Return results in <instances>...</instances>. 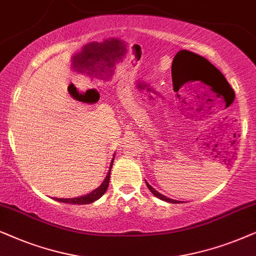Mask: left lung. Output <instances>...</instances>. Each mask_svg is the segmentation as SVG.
Returning <instances> with one entry per match:
<instances>
[{"label": "left lung", "mask_w": 256, "mask_h": 256, "mask_svg": "<svg viewBox=\"0 0 256 256\" xmlns=\"http://www.w3.org/2000/svg\"><path fill=\"white\" fill-rule=\"evenodd\" d=\"M190 54H192L193 56V60H199L200 62H202L204 64H205V66H207V69H202L199 71V74H196V78L199 80H202V82H204V83L205 84H210V82H212V80H214V78L216 77H220V80L224 82V83H226L228 86H230V85L228 84V82L226 80V78L224 77V74L220 72L219 70L216 69V66H213L212 63H210L208 60H207L206 58H204V57H202V56H199V54H193V52H190ZM210 86H212V85H210ZM146 185H148V190H151L152 192V194H154V196H156V198H159V199H162V200H164V202H171V204H176V202H176V200H173V199H170V198H168V196H162V194H160L159 192H156V190L153 188V187L150 185V184L146 182Z\"/></svg>", "instance_id": "8db88e82"}]
</instances>
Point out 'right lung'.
Segmentation results:
<instances>
[{
    "label": "right lung",
    "instance_id": "obj_1",
    "mask_svg": "<svg viewBox=\"0 0 256 256\" xmlns=\"http://www.w3.org/2000/svg\"><path fill=\"white\" fill-rule=\"evenodd\" d=\"M114 156L111 160V165L110 168H108V172L106 176H105L104 182H102V185L100 187H97L96 190H94L92 192H90L88 194H85V196H80L77 198H69V199H63V198H54L57 202H64V204H74V205H86V204H91L96 200L100 199V198L103 196V194L106 192L108 186V182H110V173H111V168H112V164H114Z\"/></svg>",
    "mask_w": 256,
    "mask_h": 256
}]
</instances>
